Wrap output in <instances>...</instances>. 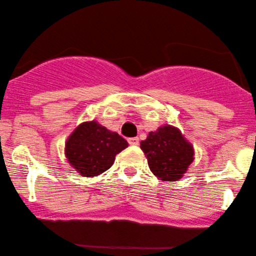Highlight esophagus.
I'll list each match as a JSON object with an SVG mask.
<instances>
[{"label": "esophagus", "instance_id": "obj_1", "mask_svg": "<svg viewBox=\"0 0 256 256\" xmlns=\"http://www.w3.org/2000/svg\"><path fill=\"white\" fill-rule=\"evenodd\" d=\"M128 144L130 146H138V138H129Z\"/></svg>", "mask_w": 256, "mask_h": 256}]
</instances>
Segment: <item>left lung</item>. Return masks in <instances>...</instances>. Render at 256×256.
<instances>
[{
  "label": "left lung",
  "instance_id": "8db88e82",
  "mask_svg": "<svg viewBox=\"0 0 256 256\" xmlns=\"http://www.w3.org/2000/svg\"><path fill=\"white\" fill-rule=\"evenodd\" d=\"M141 149L147 156L148 166L162 181H176L182 178L194 160L192 144L186 141L180 130L170 126L150 132Z\"/></svg>",
  "mask_w": 256,
  "mask_h": 256
}]
</instances>
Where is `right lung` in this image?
I'll return each mask as SVG.
<instances>
[{
    "mask_svg": "<svg viewBox=\"0 0 256 256\" xmlns=\"http://www.w3.org/2000/svg\"><path fill=\"white\" fill-rule=\"evenodd\" d=\"M128 147L118 132L96 124H80L66 142V155L70 164L84 176H96L110 168L116 154Z\"/></svg>",
    "mask_w": 256,
    "mask_h": 256,
    "instance_id": "obj_1",
    "label": "right lung"
}]
</instances>
